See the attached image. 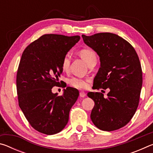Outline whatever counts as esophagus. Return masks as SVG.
Instances as JSON below:
<instances>
[{
	"label": "esophagus",
	"instance_id": "obj_1",
	"mask_svg": "<svg viewBox=\"0 0 153 153\" xmlns=\"http://www.w3.org/2000/svg\"><path fill=\"white\" fill-rule=\"evenodd\" d=\"M79 97H82V98H84L86 97V94H85V92H79Z\"/></svg>",
	"mask_w": 153,
	"mask_h": 153
}]
</instances>
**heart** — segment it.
I'll return each mask as SVG.
<instances>
[{
	"label": "heart",
	"instance_id": "1",
	"mask_svg": "<svg viewBox=\"0 0 153 153\" xmlns=\"http://www.w3.org/2000/svg\"><path fill=\"white\" fill-rule=\"evenodd\" d=\"M80 56L88 65L91 64L93 61L97 60V55L94 51L90 48H82L79 51ZM70 58L68 55H65L63 58L61 62V67L64 71H68L70 67ZM88 79L80 78V77H73L67 80L69 86L77 89H85L88 86Z\"/></svg>",
	"mask_w": 153,
	"mask_h": 153
}]
</instances>
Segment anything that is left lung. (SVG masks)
Returning a JSON list of instances; mask_svg holds the SVG:
<instances>
[{"instance_id":"1","label":"left lung","mask_w":153,"mask_h":153,"mask_svg":"<svg viewBox=\"0 0 153 153\" xmlns=\"http://www.w3.org/2000/svg\"><path fill=\"white\" fill-rule=\"evenodd\" d=\"M82 36L100 57V67L92 88L110 89L107 98L101 92L88 93L94 101L90 118L101 130H117L129 122L138 107L142 85L138 56L128 41L115 33Z\"/></svg>"}]
</instances>
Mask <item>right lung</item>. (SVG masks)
<instances>
[{
  "label": "right lung",
  "instance_id": "1",
  "mask_svg": "<svg viewBox=\"0 0 153 153\" xmlns=\"http://www.w3.org/2000/svg\"><path fill=\"white\" fill-rule=\"evenodd\" d=\"M80 36L45 34L28 45L22 54L17 73L19 106L31 126L46 135L63 129L79 92L67 87L63 94H53L63 72L61 62Z\"/></svg>",
  "mask_w": 153,
  "mask_h": 153
}]
</instances>
